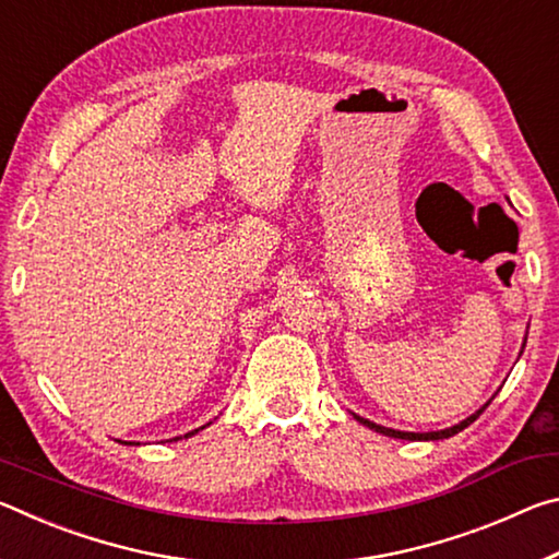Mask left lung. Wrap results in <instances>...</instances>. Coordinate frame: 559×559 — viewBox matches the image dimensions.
<instances>
[{"mask_svg": "<svg viewBox=\"0 0 559 559\" xmlns=\"http://www.w3.org/2000/svg\"><path fill=\"white\" fill-rule=\"evenodd\" d=\"M488 406V404H486ZM484 406V409H486ZM484 409H478L476 414H471L468 419H463L461 424H456V427H451V429H443V431H429V433H412V431H396V429H386V427H380V424H374V421H367V419H362V416H355V419L359 421V424H365V427H370V429H374V431H380V433H384V437H394V439H409V441H439V439H449V437H453V433H459V431H463L468 427V424H473L478 419L480 414H484Z\"/></svg>", "mask_w": 559, "mask_h": 559, "instance_id": "obj_1", "label": "left lung"}]
</instances>
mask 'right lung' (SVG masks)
<instances>
[{
	"label": "right lung",
	"instance_id": "right-lung-1",
	"mask_svg": "<svg viewBox=\"0 0 559 559\" xmlns=\"http://www.w3.org/2000/svg\"><path fill=\"white\" fill-rule=\"evenodd\" d=\"M202 429H204V427H202ZM194 431H200V429H194ZM194 431H189V433H185V437H192V433H194Z\"/></svg>",
	"mask_w": 559,
	"mask_h": 559
}]
</instances>
